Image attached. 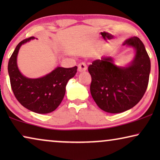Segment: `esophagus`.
<instances>
[{"instance_id": "1", "label": "esophagus", "mask_w": 160, "mask_h": 160, "mask_svg": "<svg viewBox=\"0 0 160 160\" xmlns=\"http://www.w3.org/2000/svg\"><path fill=\"white\" fill-rule=\"evenodd\" d=\"M87 69V65L84 62H81L78 65V70L79 72H84Z\"/></svg>"}]
</instances>
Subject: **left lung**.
<instances>
[{"mask_svg": "<svg viewBox=\"0 0 160 160\" xmlns=\"http://www.w3.org/2000/svg\"><path fill=\"white\" fill-rule=\"evenodd\" d=\"M123 45L136 49L134 60L128 67L117 66L110 57L93 61L88 67L91 95L98 107L108 113L132 108L142 99L148 87L151 62L143 42L134 36Z\"/></svg>", "mask_w": 160, "mask_h": 160, "instance_id": "left-lung-1", "label": "left lung"}]
</instances>
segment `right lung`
Listing matches in <instances>:
<instances>
[{"mask_svg":"<svg viewBox=\"0 0 160 160\" xmlns=\"http://www.w3.org/2000/svg\"><path fill=\"white\" fill-rule=\"evenodd\" d=\"M34 38L30 37L18 43L8 61V71L12 91L22 106L35 113H48L61 103L67 83L75 76L77 66L68 68L58 67L43 77L26 78L17 68V57L22 44Z\"/></svg>","mask_w":160,"mask_h":160,"instance_id":"add662e5","label":"right lung"}]
</instances>
